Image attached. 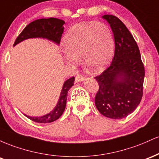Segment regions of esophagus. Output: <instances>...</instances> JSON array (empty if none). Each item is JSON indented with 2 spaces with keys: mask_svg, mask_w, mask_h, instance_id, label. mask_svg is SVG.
Here are the masks:
<instances>
[{
  "mask_svg": "<svg viewBox=\"0 0 159 159\" xmlns=\"http://www.w3.org/2000/svg\"><path fill=\"white\" fill-rule=\"evenodd\" d=\"M84 80H85V78H84L82 75H78L75 77V82H76V83H78V82L84 81Z\"/></svg>",
  "mask_w": 159,
  "mask_h": 159,
  "instance_id": "1",
  "label": "esophagus"
}]
</instances>
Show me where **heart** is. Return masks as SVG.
<instances>
[{
    "label": "heart",
    "mask_w": 159,
    "mask_h": 159,
    "mask_svg": "<svg viewBox=\"0 0 159 159\" xmlns=\"http://www.w3.org/2000/svg\"><path fill=\"white\" fill-rule=\"evenodd\" d=\"M63 57L76 66L82 56L89 70L101 72L111 63L114 52V38L111 28L103 22H81L69 28L63 38Z\"/></svg>",
    "instance_id": "1"
}]
</instances>
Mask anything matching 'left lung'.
<instances>
[{
    "instance_id": "obj_1",
    "label": "left lung",
    "mask_w": 159,
    "mask_h": 159,
    "mask_svg": "<svg viewBox=\"0 0 159 159\" xmlns=\"http://www.w3.org/2000/svg\"><path fill=\"white\" fill-rule=\"evenodd\" d=\"M102 17L114 34L115 51L110 66L95 77L99 86L95 104L103 116L120 120L139 105L145 71L138 45L125 25L114 16Z\"/></svg>"
}]
</instances>
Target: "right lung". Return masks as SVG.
Wrapping results in <instances>:
<instances>
[{
	"label": "right lung",
	"mask_w": 159,
	"mask_h": 159,
	"mask_svg": "<svg viewBox=\"0 0 159 159\" xmlns=\"http://www.w3.org/2000/svg\"><path fill=\"white\" fill-rule=\"evenodd\" d=\"M63 20L49 18V19H40L32 21L25 27L22 32L19 34L14 43L13 46L21 43L24 40L34 38H42L48 39L56 45H59L64 27ZM75 78H70L63 83V87L60 95L59 100L54 108L48 114L41 116H30L25 114V116L39 123H48L55 121L63 114L66 105V98L68 91L74 84Z\"/></svg>",
	"instance_id": "add662e5"
}]
</instances>
